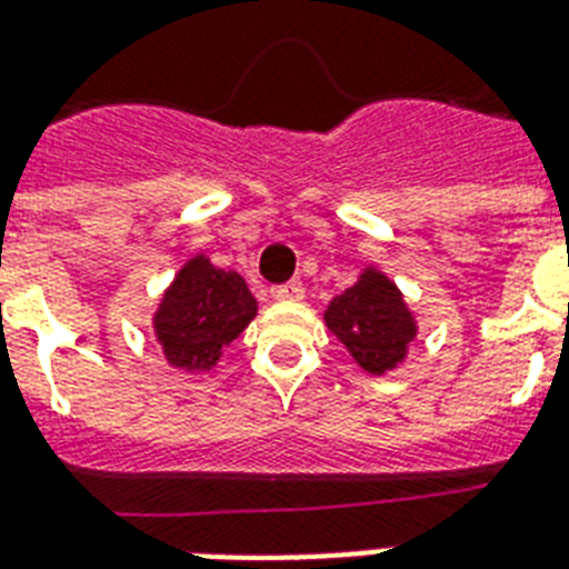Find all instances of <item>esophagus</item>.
Returning a JSON list of instances; mask_svg holds the SVG:
<instances>
[{
	"label": "esophagus",
	"instance_id": "obj_1",
	"mask_svg": "<svg viewBox=\"0 0 569 569\" xmlns=\"http://www.w3.org/2000/svg\"><path fill=\"white\" fill-rule=\"evenodd\" d=\"M271 298H274V301H301L303 283L301 280H289V283L274 286V289H271Z\"/></svg>",
	"mask_w": 569,
	"mask_h": 569
}]
</instances>
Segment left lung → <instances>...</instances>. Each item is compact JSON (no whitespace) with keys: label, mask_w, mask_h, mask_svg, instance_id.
Segmentation results:
<instances>
[{"label":"left lung","mask_w":569,"mask_h":569,"mask_svg":"<svg viewBox=\"0 0 569 569\" xmlns=\"http://www.w3.org/2000/svg\"><path fill=\"white\" fill-rule=\"evenodd\" d=\"M325 321L369 375L396 369L416 337L413 312L407 310L398 286L378 268H366L351 289L333 298Z\"/></svg>","instance_id":"obj_1"}]
</instances>
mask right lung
Listing matches in <instances>:
<instances>
[{
	"label": "right lung",
	"mask_w": 569,
	"mask_h": 569,
	"mask_svg": "<svg viewBox=\"0 0 569 569\" xmlns=\"http://www.w3.org/2000/svg\"><path fill=\"white\" fill-rule=\"evenodd\" d=\"M257 316V298L236 271L189 259L153 316L156 339L173 369L206 372Z\"/></svg>",
	"instance_id": "right-lung-1"
}]
</instances>
